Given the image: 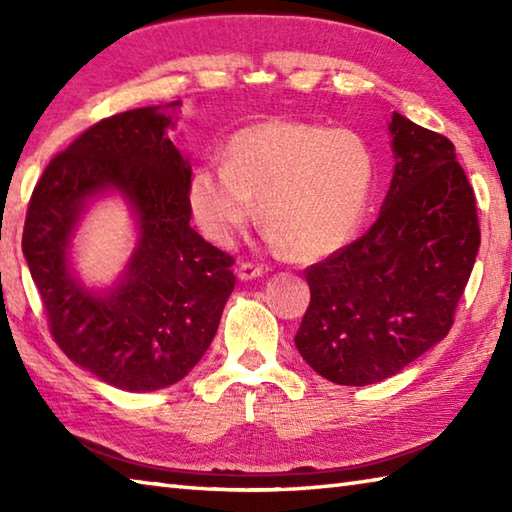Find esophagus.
Wrapping results in <instances>:
<instances>
[{"label":"esophagus","instance_id":"esophagus-1","mask_svg":"<svg viewBox=\"0 0 512 512\" xmlns=\"http://www.w3.org/2000/svg\"><path fill=\"white\" fill-rule=\"evenodd\" d=\"M262 273H264V268L255 262H241L239 271H237L239 280H255V277H259Z\"/></svg>","mask_w":512,"mask_h":512}]
</instances>
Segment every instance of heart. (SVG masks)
I'll use <instances>...</instances> for the list:
<instances>
[{
  "label": "heart",
  "mask_w": 512,
  "mask_h": 512,
  "mask_svg": "<svg viewBox=\"0 0 512 512\" xmlns=\"http://www.w3.org/2000/svg\"><path fill=\"white\" fill-rule=\"evenodd\" d=\"M375 189V158L357 133L309 121L244 128L225 146V164H201L189 205L203 232L230 244L255 212L275 246L298 259L339 253L357 235Z\"/></svg>",
  "instance_id": "b5f03b06"
}]
</instances>
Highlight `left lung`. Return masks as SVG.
<instances>
[{"instance_id":"1","label":"left lung","mask_w":512,"mask_h":512,"mask_svg":"<svg viewBox=\"0 0 512 512\" xmlns=\"http://www.w3.org/2000/svg\"><path fill=\"white\" fill-rule=\"evenodd\" d=\"M395 171L377 221L311 264L296 348L341 386L388 379L443 341L481 244L454 144L393 112Z\"/></svg>"}]
</instances>
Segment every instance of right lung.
<instances>
[{
	"instance_id": "add662e5",
	"label": "right lung",
	"mask_w": 512,
	"mask_h": 512,
	"mask_svg": "<svg viewBox=\"0 0 512 512\" xmlns=\"http://www.w3.org/2000/svg\"><path fill=\"white\" fill-rule=\"evenodd\" d=\"M183 103L97 121L47 164L33 189L22 253L69 359L121 391L167 388L210 348L235 289V257L189 225L192 167L167 137ZM124 193L141 241L117 288L92 294L68 273L73 225L92 195Z\"/></svg>"
}]
</instances>
